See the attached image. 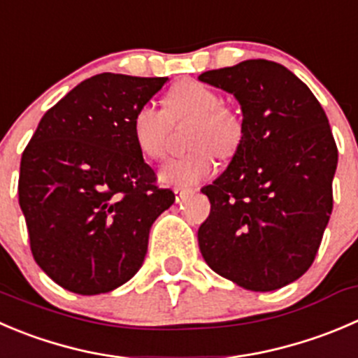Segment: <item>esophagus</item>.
<instances>
[{
    "label": "esophagus",
    "instance_id": "obj_1",
    "mask_svg": "<svg viewBox=\"0 0 358 358\" xmlns=\"http://www.w3.org/2000/svg\"><path fill=\"white\" fill-rule=\"evenodd\" d=\"M173 192H175V196H176V203H180V201H182L185 196H189L192 190L183 189V187H175V190H173Z\"/></svg>",
    "mask_w": 358,
    "mask_h": 358
}]
</instances>
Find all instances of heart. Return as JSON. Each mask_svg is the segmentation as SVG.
<instances>
[{
    "mask_svg": "<svg viewBox=\"0 0 358 358\" xmlns=\"http://www.w3.org/2000/svg\"><path fill=\"white\" fill-rule=\"evenodd\" d=\"M164 110L143 105L134 112L131 133L138 150L148 159L164 157L173 124L194 119L189 129V145L194 147L182 157L166 161L159 169L164 185L187 187L211 173L215 154L229 157L243 140V124L236 113L222 106V96L196 80H183L166 92Z\"/></svg>",
    "mask_w": 358,
    "mask_h": 358,
    "instance_id": "1",
    "label": "heart"
}]
</instances>
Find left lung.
Masks as SVG:
<instances>
[{"label": "left lung", "instance_id": "1", "mask_svg": "<svg viewBox=\"0 0 358 358\" xmlns=\"http://www.w3.org/2000/svg\"><path fill=\"white\" fill-rule=\"evenodd\" d=\"M199 80L238 99L243 140L201 189L211 203L197 241L217 275L253 292L296 282L313 264L332 211L338 147L310 87L290 69L248 59Z\"/></svg>", "mask_w": 358, "mask_h": 358}]
</instances>
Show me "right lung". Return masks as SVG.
Masks as SVG:
<instances>
[{
    "mask_svg": "<svg viewBox=\"0 0 358 358\" xmlns=\"http://www.w3.org/2000/svg\"><path fill=\"white\" fill-rule=\"evenodd\" d=\"M166 76L101 73L41 117L20 159L19 204L38 266L82 296L112 292L143 264L175 194L155 185L131 120Z\"/></svg>",
    "mask_w": 358,
    "mask_h": 358,
    "instance_id": "right-lung-1",
    "label": "right lung"
}]
</instances>
